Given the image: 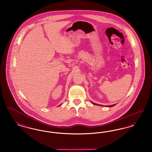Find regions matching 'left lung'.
Returning a JSON list of instances; mask_svg holds the SVG:
<instances>
[{
	"label": "left lung",
	"mask_w": 152,
	"mask_h": 152,
	"mask_svg": "<svg viewBox=\"0 0 152 152\" xmlns=\"http://www.w3.org/2000/svg\"><path fill=\"white\" fill-rule=\"evenodd\" d=\"M94 104V105H100V106H102V105H99V104H95V103H94V102H92ZM115 105H110V106H108V107H113V106H115Z\"/></svg>",
	"instance_id": "8db88e82"
}]
</instances>
